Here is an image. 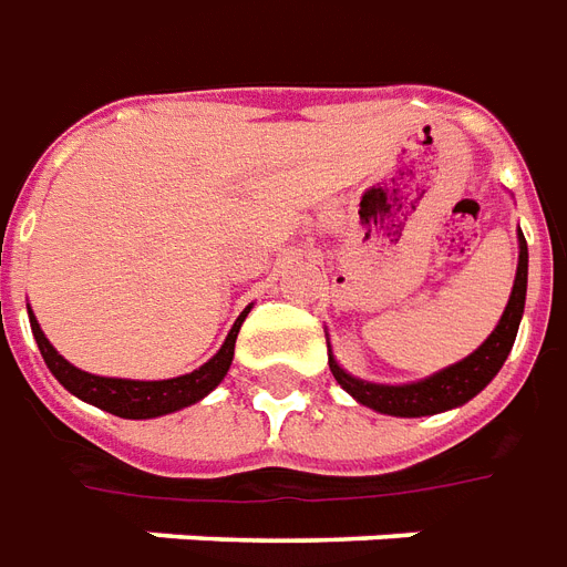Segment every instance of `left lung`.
Returning a JSON list of instances; mask_svg holds the SVG:
<instances>
[{
	"mask_svg": "<svg viewBox=\"0 0 567 567\" xmlns=\"http://www.w3.org/2000/svg\"><path fill=\"white\" fill-rule=\"evenodd\" d=\"M525 290H528V244H525L519 231V265H516V280H513L507 308L497 320L495 332L473 354L464 357L461 363L445 367L443 372H436L431 379L412 381V384H375V381L354 379L336 363L332 354H329V369L357 403L369 405L381 415L421 419V415H436V412H445V409H457V405L473 400L488 381L495 379L497 369L504 367V360L513 351L522 311H525Z\"/></svg>",
	"mask_w": 567,
	"mask_h": 567,
	"instance_id": "1",
	"label": "left lung"
}]
</instances>
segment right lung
Segmentation results:
<instances>
[{
    "mask_svg": "<svg viewBox=\"0 0 567 567\" xmlns=\"http://www.w3.org/2000/svg\"><path fill=\"white\" fill-rule=\"evenodd\" d=\"M30 311V308H27ZM250 315V308H244L240 317L235 320V327L228 332V339L223 341V348L216 354L198 367L188 375H179V379H164V381H134V379H103V375H91V372H82L75 369L70 360H63L58 354V348L45 339V332L39 327V320L30 311V327H33L35 344L45 357L51 375L66 388L70 393H75L84 403L97 405L103 412H112L118 419H158V415H167V412H176V409H186V405L198 403L207 393L226 379L228 367H231V357H235V339H238L240 323L244 317Z\"/></svg>",
    "mask_w": 567,
    "mask_h": 567,
    "instance_id": "right-lung-1",
    "label": "right lung"
}]
</instances>
